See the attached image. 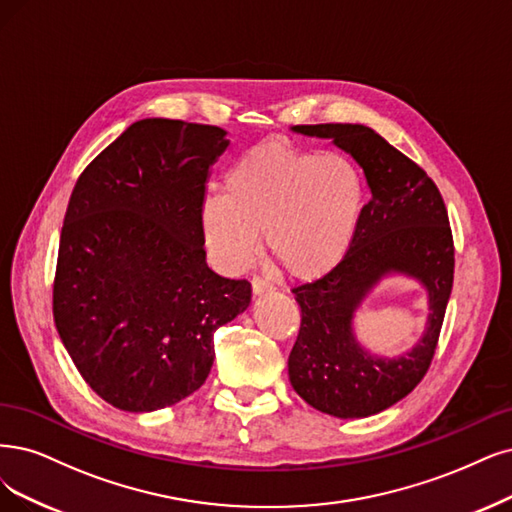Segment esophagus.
Here are the masks:
<instances>
[{"label":"esophagus","instance_id":"34e87169","mask_svg":"<svg viewBox=\"0 0 512 512\" xmlns=\"http://www.w3.org/2000/svg\"><path fill=\"white\" fill-rule=\"evenodd\" d=\"M251 287H253V293H255V295L274 291V285H272V282H270V280H266L263 276H253V280H251Z\"/></svg>","mask_w":512,"mask_h":512}]
</instances>
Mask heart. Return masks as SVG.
<instances>
[{
    "instance_id": "b5f03b06",
    "label": "heart",
    "mask_w": 512,
    "mask_h": 512,
    "mask_svg": "<svg viewBox=\"0 0 512 512\" xmlns=\"http://www.w3.org/2000/svg\"><path fill=\"white\" fill-rule=\"evenodd\" d=\"M363 181L335 156L280 143L240 156L225 175V194H208L202 223L225 268H242L266 232L270 255L289 276L312 280L348 253L363 211Z\"/></svg>"
}]
</instances>
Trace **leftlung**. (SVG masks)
<instances>
[{"mask_svg":"<svg viewBox=\"0 0 512 512\" xmlns=\"http://www.w3.org/2000/svg\"><path fill=\"white\" fill-rule=\"evenodd\" d=\"M301 135L333 139L363 168L371 200L363 206L344 259L293 289L301 325L289 354L295 392L335 418H367L418 386L439 344L453 285V236L439 187L422 166L363 124H301ZM403 271L429 291L425 337L399 359H377L353 339L351 316L382 275Z\"/></svg>","mask_w":512,"mask_h":512,"instance_id":"obj_1","label":"left lung"}]
</instances>
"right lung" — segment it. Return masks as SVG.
<instances>
[{"label":"right lung","mask_w":512,"mask_h":512,"mask_svg":"<svg viewBox=\"0 0 512 512\" xmlns=\"http://www.w3.org/2000/svg\"><path fill=\"white\" fill-rule=\"evenodd\" d=\"M225 130L149 118L75 183L52 287L56 331L86 384L130 413L175 405L211 373L219 327L251 282L206 266L202 208Z\"/></svg>","instance_id":"1"}]
</instances>
